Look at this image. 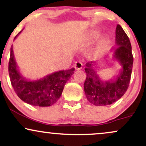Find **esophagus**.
<instances>
[{
  "mask_svg": "<svg viewBox=\"0 0 146 146\" xmlns=\"http://www.w3.org/2000/svg\"><path fill=\"white\" fill-rule=\"evenodd\" d=\"M82 63L80 62H76L74 64V67L75 69L77 70V71H78V70H80L82 69Z\"/></svg>",
  "mask_w": 146,
  "mask_h": 146,
  "instance_id": "esophagus-1",
  "label": "esophagus"
}]
</instances>
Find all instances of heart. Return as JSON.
<instances>
[{
  "instance_id": "1",
  "label": "heart",
  "mask_w": 146,
  "mask_h": 146,
  "mask_svg": "<svg viewBox=\"0 0 146 146\" xmlns=\"http://www.w3.org/2000/svg\"><path fill=\"white\" fill-rule=\"evenodd\" d=\"M97 36H98V33H97L96 32H91V33H90V34H89V38H95ZM102 45V43H100V44H99V48L101 47Z\"/></svg>"
}]
</instances>
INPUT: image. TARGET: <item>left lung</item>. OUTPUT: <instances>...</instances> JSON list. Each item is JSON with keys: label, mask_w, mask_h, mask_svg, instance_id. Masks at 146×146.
Here are the masks:
<instances>
[{"label": "left lung", "mask_w": 146, "mask_h": 146, "mask_svg": "<svg viewBox=\"0 0 146 146\" xmlns=\"http://www.w3.org/2000/svg\"><path fill=\"white\" fill-rule=\"evenodd\" d=\"M113 59L121 66L118 74L108 80H104L95 71V62L86 64V78L84 88L88 101L95 106H107L115 103L125 94L131 77L133 56L128 36L119 25L116 28Z\"/></svg>", "instance_id": "1"}]
</instances>
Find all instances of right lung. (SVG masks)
<instances>
[{
  "label": "right lung",
  "mask_w": 146,
  "mask_h": 146,
  "mask_svg": "<svg viewBox=\"0 0 146 146\" xmlns=\"http://www.w3.org/2000/svg\"><path fill=\"white\" fill-rule=\"evenodd\" d=\"M22 32L15 37L14 40ZM75 68L53 72L39 80H28L20 72L14 58L13 45L10 49L9 74L14 91L23 102L34 106H50L59 100L65 84L74 73Z\"/></svg>",
  "instance_id": "add662e5"
}]
</instances>
